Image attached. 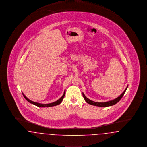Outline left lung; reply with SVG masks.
Returning <instances> with one entry per match:
<instances>
[{
	"label": "left lung",
	"mask_w": 147,
	"mask_h": 147,
	"mask_svg": "<svg viewBox=\"0 0 147 147\" xmlns=\"http://www.w3.org/2000/svg\"><path fill=\"white\" fill-rule=\"evenodd\" d=\"M127 87H128V86H127V87L126 88L125 91L123 92V93L119 96H118V98H115L114 100H111V101H107V102H98L93 101L90 100L89 98H86L83 93H82V95H83V96L84 98L85 101L89 104L95 105V106H98V107H109V106H112L114 104H117L123 97V96L124 95Z\"/></svg>",
	"instance_id": "obj_1"
}]
</instances>
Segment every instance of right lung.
<instances>
[{
  "label": "right lung",
  "instance_id": "1",
  "mask_svg": "<svg viewBox=\"0 0 147 147\" xmlns=\"http://www.w3.org/2000/svg\"><path fill=\"white\" fill-rule=\"evenodd\" d=\"M22 95H23L24 97L25 98L28 102H29L31 103V104H33L34 105L37 106V107H51L60 104L62 102L63 98H64L65 95V91H64V93L63 95L62 96V97L61 98H59L58 100H57L56 101L53 102H52V103H49V104H40V103L36 102H34L33 101H32V100H29V98H26V97L25 96V95L23 93H22Z\"/></svg>",
  "mask_w": 147,
  "mask_h": 147
}]
</instances>
